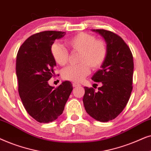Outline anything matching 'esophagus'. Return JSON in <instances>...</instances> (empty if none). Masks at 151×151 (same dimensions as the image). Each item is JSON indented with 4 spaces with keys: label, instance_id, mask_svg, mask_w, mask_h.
<instances>
[{
    "label": "esophagus",
    "instance_id": "1",
    "mask_svg": "<svg viewBox=\"0 0 151 151\" xmlns=\"http://www.w3.org/2000/svg\"><path fill=\"white\" fill-rule=\"evenodd\" d=\"M72 86H73V87H77V86H80L81 85H80L79 83H76V82H74V83H72Z\"/></svg>",
    "mask_w": 151,
    "mask_h": 151
}]
</instances>
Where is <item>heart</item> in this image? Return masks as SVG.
Returning <instances> with one entry per match:
<instances>
[{
	"label": "heart",
	"mask_w": 151,
	"mask_h": 151,
	"mask_svg": "<svg viewBox=\"0 0 151 151\" xmlns=\"http://www.w3.org/2000/svg\"><path fill=\"white\" fill-rule=\"evenodd\" d=\"M68 45L73 51L79 52V64L70 65L63 68L61 75L68 81H81L90 72V67L93 70L99 68L105 61L107 47L105 42L96 39L94 35L81 32L70 38ZM50 54L56 63L60 65L66 64L68 59V50L61 43L55 42L50 47Z\"/></svg>",
	"instance_id": "heart-1"
}]
</instances>
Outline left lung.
<instances>
[{
	"mask_svg": "<svg viewBox=\"0 0 151 151\" xmlns=\"http://www.w3.org/2000/svg\"><path fill=\"white\" fill-rule=\"evenodd\" d=\"M104 38L107 47L105 61L92 76L94 82H101L96 92L84 87L83 98L86 111L94 119L106 122L116 118L126 107L132 90L133 57L123 39L106 29H92Z\"/></svg>",
	"mask_w": 151,
	"mask_h": 151,
	"instance_id": "8db88e82",
	"label": "left lung"
}]
</instances>
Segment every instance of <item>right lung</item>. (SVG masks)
<instances>
[{
	"mask_svg": "<svg viewBox=\"0 0 151 151\" xmlns=\"http://www.w3.org/2000/svg\"><path fill=\"white\" fill-rule=\"evenodd\" d=\"M65 35V32L57 31L35 34L22 44L17 54L16 72L19 96L26 111L40 123L55 121L63 113L73 88L68 81L56 88L48 83L57 65L50 47Z\"/></svg>",
	"mask_w": 151,
	"mask_h": 151,
	"instance_id": "obj_1",
	"label": "right lung"
}]
</instances>
